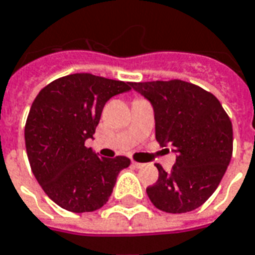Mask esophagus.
<instances>
[{"label": "esophagus", "mask_w": 255, "mask_h": 255, "mask_svg": "<svg viewBox=\"0 0 255 255\" xmlns=\"http://www.w3.org/2000/svg\"><path fill=\"white\" fill-rule=\"evenodd\" d=\"M132 166L135 167V168H143L144 164L143 163H137V162H132Z\"/></svg>", "instance_id": "34e87169"}]
</instances>
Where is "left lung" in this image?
<instances>
[{"mask_svg": "<svg viewBox=\"0 0 255 255\" xmlns=\"http://www.w3.org/2000/svg\"><path fill=\"white\" fill-rule=\"evenodd\" d=\"M153 108L155 137L171 144L176 162L147 187L156 209L171 214L198 209L221 183L233 155L230 118L213 93L182 80L132 83Z\"/></svg>", "mask_w": 255, "mask_h": 255, "instance_id": "obj_1", "label": "left lung"}]
</instances>
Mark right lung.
<instances>
[{"label":"right lung","mask_w":255,"mask_h":255,"mask_svg":"<svg viewBox=\"0 0 255 255\" xmlns=\"http://www.w3.org/2000/svg\"><path fill=\"white\" fill-rule=\"evenodd\" d=\"M131 88L132 83L75 73L52 81L34 99L25 124L26 153L37 182L60 207L89 213L110 199L131 160L99 158L85 140L93 139L106 103Z\"/></svg>","instance_id":"obj_1"}]
</instances>
